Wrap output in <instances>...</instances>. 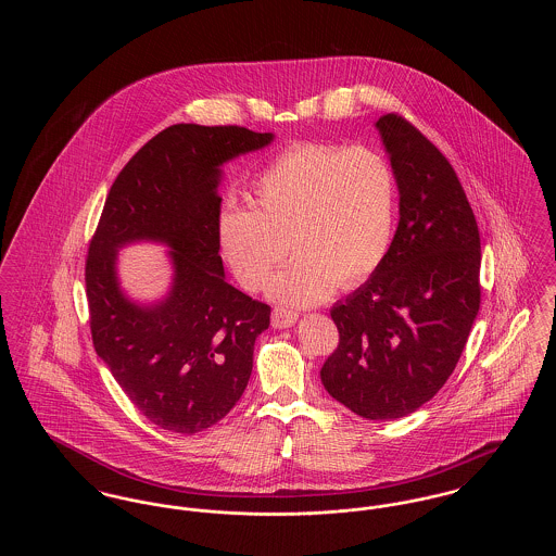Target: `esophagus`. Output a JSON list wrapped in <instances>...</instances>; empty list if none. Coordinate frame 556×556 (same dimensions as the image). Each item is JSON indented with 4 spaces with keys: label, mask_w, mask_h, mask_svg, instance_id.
<instances>
[{
    "label": "esophagus",
    "mask_w": 556,
    "mask_h": 556,
    "mask_svg": "<svg viewBox=\"0 0 556 556\" xmlns=\"http://www.w3.org/2000/svg\"><path fill=\"white\" fill-rule=\"evenodd\" d=\"M295 320H298V313L290 311V308H281V306H277V308L273 311V315H270V323H273V327H277V329L291 327Z\"/></svg>",
    "instance_id": "obj_1"
}]
</instances>
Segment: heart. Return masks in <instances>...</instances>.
<instances>
[{"label": "heart", "mask_w": 556, "mask_h": 556, "mask_svg": "<svg viewBox=\"0 0 556 556\" xmlns=\"http://www.w3.org/2000/svg\"><path fill=\"white\" fill-rule=\"evenodd\" d=\"M250 206L218 218L225 263L245 290L261 291L290 250L295 258L273 293L306 306L336 286L367 283L386 263L396 227V173L370 148L293 146L252 181Z\"/></svg>", "instance_id": "obj_1"}]
</instances>
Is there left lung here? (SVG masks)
I'll return each mask as SVG.
<instances>
[{
  "label": "left lung",
  "mask_w": 556,
  "mask_h": 556,
  "mask_svg": "<svg viewBox=\"0 0 556 556\" xmlns=\"http://www.w3.org/2000/svg\"><path fill=\"white\" fill-rule=\"evenodd\" d=\"M377 127L400 223L386 263L331 308L340 344L320 369L325 390L370 421L406 417L442 390L481 302L479 229L452 164L396 112Z\"/></svg>",
  "instance_id": "left-lung-1"
}]
</instances>
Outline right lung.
I'll list each match as a JSON object with an SVG mask.
<instances>
[{"label":"right lung","mask_w":556,"mask_h":556,"mask_svg":"<svg viewBox=\"0 0 556 556\" xmlns=\"http://www.w3.org/2000/svg\"><path fill=\"white\" fill-rule=\"evenodd\" d=\"M270 139L238 125L160 131L114 179L89 239L85 291L96 352L135 408L162 429H208L248 386L270 306L225 281L216 186L223 162ZM132 238L174 248L176 286L154 309L135 307L115 286V248Z\"/></svg>","instance_id":"add662e5"}]
</instances>
